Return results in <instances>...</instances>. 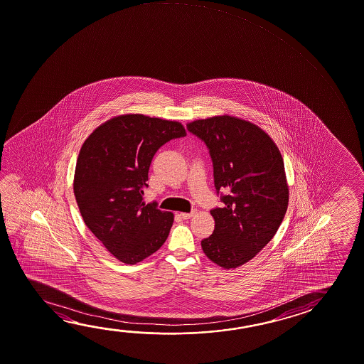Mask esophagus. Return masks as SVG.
Instances as JSON below:
<instances>
[{
    "instance_id": "34e87169",
    "label": "esophagus",
    "mask_w": 364,
    "mask_h": 364,
    "mask_svg": "<svg viewBox=\"0 0 364 364\" xmlns=\"http://www.w3.org/2000/svg\"><path fill=\"white\" fill-rule=\"evenodd\" d=\"M194 215H196V212H191V213H180V217H181L183 220H189V218H191Z\"/></svg>"
}]
</instances>
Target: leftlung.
I'll use <instances>...</instances> for the list:
<instances>
[{
  "label": "left lung",
  "instance_id": "obj_1",
  "mask_svg": "<svg viewBox=\"0 0 364 364\" xmlns=\"http://www.w3.org/2000/svg\"><path fill=\"white\" fill-rule=\"evenodd\" d=\"M204 141L213 162L223 208L210 210L215 231L202 240L209 260L223 269L239 268L274 237L284 218L289 189L279 149L260 127L231 115L188 123Z\"/></svg>",
  "mask_w": 364,
  "mask_h": 364
}]
</instances>
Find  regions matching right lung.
Segmentation results:
<instances>
[{"label": "right lung", "mask_w": 364, "mask_h": 364, "mask_svg": "<svg viewBox=\"0 0 364 364\" xmlns=\"http://www.w3.org/2000/svg\"><path fill=\"white\" fill-rule=\"evenodd\" d=\"M184 136L179 122L124 114L99 125L80 149L73 178L80 213L119 262H142L166 241L173 215L146 204L144 189L157 149Z\"/></svg>", "instance_id": "obj_1"}]
</instances>
